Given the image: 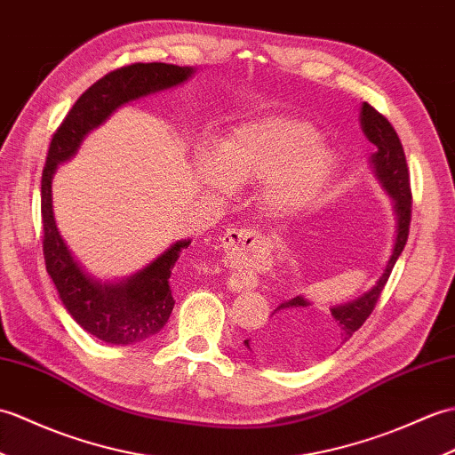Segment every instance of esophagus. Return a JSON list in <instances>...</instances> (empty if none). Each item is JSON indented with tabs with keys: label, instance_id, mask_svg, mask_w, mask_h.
Instances as JSON below:
<instances>
[{
	"label": "esophagus",
	"instance_id": "esophagus-1",
	"mask_svg": "<svg viewBox=\"0 0 455 455\" xmlns=\"http://www.w3.org/2000/svg\"><path fill=\"white\" fill-rule=\"evenodd\" d=\"M259 235L251 228H232L223 236V248L230 259H240L251 248H256Z\"/></svg>",
	"mask_w": 455,
	"mask_h": 455
}]
</instances>
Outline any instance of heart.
<instances>
[{
    "mask_svg": "<svg viewBox=\"0 0 455 455\" xmlns=\"http://www.w3.org/2000/svg\"><path fill=\"white\" fill-rule=\"evenodd\" d=\"M335 156L315 141L312 125L269 116L242 124L217 147L204 153L197 172L211 188L225 182L246 186L263 180L261 199L277 215H292L308 207L330 182Z\"/></svg>",
    "mask_w": 455,
    "mask_h": 455,
    "instance_id": "b5f03b06",
    "label": "heart"
}]
</instances>
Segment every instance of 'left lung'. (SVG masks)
<instances>
[{
  "mask_svg": "<svg viewBox=\"0 0 455 455\" xmlns=\"http://www.w3.org/2000/svg\"><path fill=\"white\" fill-rule=\"evenodd\" d=\"M361 124L364 135L378 147V151L372 155L374 172L379 184L395 202L397 236L392 258H389L384 275L378 279L372 291H368L353 302L335 306L331 314L315 315V310L312 312V304L302 297L283 300L271 312V320L266 330L253 341H244L250 351L256 353L258 358L267 364L300 366L312 358L335 351L351 339L353 333L361 330L368 315L374 312L379 294L392 275L395 261L407 244L413 196H411V180L403 145H401L397 132L386 116L379 114L368 102L363 104Z\"/></svg>",
  "mask_w": 455,
  "mask_h": 455,
  "instance_id": "8db88e82",
  "label": "left lung"
}]
</instances>
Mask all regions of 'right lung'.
I'll list each match as a JSON object with an SVG mask.
<instances>
[{"mask_svg": "<svg viewBox=\"0 0 455 455\" xmlns=\"http://www.w3.org/2000/svg\"><path fill=\"white\" fill-rule=\"evenodd\" d=\"M192 68L172 63H132L107 73L73 104L60 128L52 135L40 182L42 251L48 275L60 299L84 331L110 345H132L158 333L174 308L171 275L180 253L189 240L176 242L135 277L122 283L91 279L73 259L60 236L52 211V176L58 163L76 155L83 137L97 128L124 102L174 87L192 76Z\"/></svg>", "mask_w": 455, "mask_h": 455, "instance_id": "1", "label": "right lung"}]
</instances>
